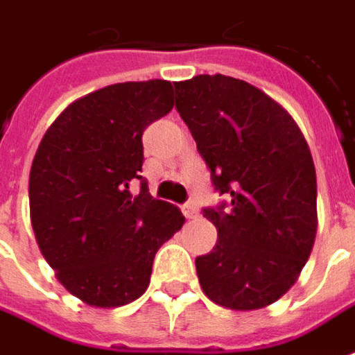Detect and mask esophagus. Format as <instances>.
Returning <instances> with one entry per match:
<instances>
[{"instance_id":"34e87169","label":"esophagus","mask_w":355,"mask_h":355,"mask_svg":"<svg viewBox=\"0 0 355 355\" xmlns=\"http://www.w3.org/2000/svg\"><path fill=\"white\" fill-rule=\"evenodd\" d=\"M182 213H184L186 219H198V207H196V203H184L182 205Z\"/></svg>"}]
</instances>
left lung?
I'll return each mask as SVG.
<instances>
[{
    "label": "left lung",
    "mask_w": 355,
    "mask_h": 355,
    "mask_svg": "<svg viewBox=\"0 0 355 355\" xmlns=\"http://www.w3.org/2000/svg\"><path fill=\"white\" fill-rule=\"evenodd\" d=\"M175 107L194 136L213 188L225 196L203 217L217 244L196 257L205 296L259 309L296 282L317 232V178L294 119L267 94L225 74L175 83Z\"/></svg>",
    "instance_id": "1"
}]
</instances>
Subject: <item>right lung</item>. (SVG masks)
I'll use <instances>...</instances> for the list:
<instances>
[{
    "mask_svg": "<svg viewBox=\"0 0 355 355\" xmlns=\"http://www.w3.org/2000/svg\"><path fill=\"white\" fill-rule=\"evenodd\" d=\"M171 109L167 80L111 84L71 103L34 155L32 229L59 282L88 306L140 298L157 250L184 225L142 177L144 130Z\"/></svg>",
    "mask_w": 355,
    "mask_h": 355,
    "instance_id": "obj_1",
    "label": "right lung"
}]
</instances>
